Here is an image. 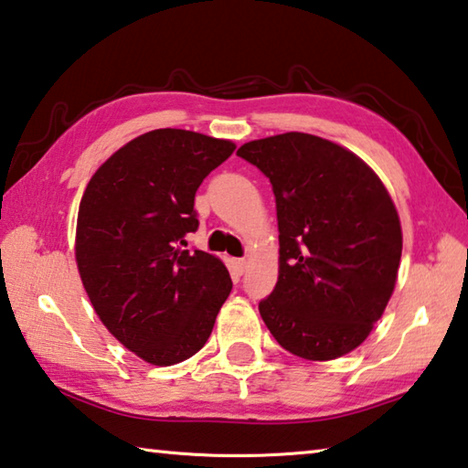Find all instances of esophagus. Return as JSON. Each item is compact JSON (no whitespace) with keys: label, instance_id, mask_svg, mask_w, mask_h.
<instances>
[{"label":"esophagus","instance_id":"1","mask_svg":"<svg viewBox=\"0 0 468 468\" xmlns=\"http://www.w3.org/2000/svg\"><path fill=\"white\" fill-rule=\"evenodd\" d=\"M233 268L237 274H243L245 271H248V262H245L243 258H237V260H233Z\"/></svg>","mask_w":468,"mask_h":468}]
</instances>
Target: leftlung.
<instances>
[{"instance_id": "obj_1", "label": "left lung", "mask_w": 468, "mask_h": 468, "mask_svg": "<svg viewBox=\"0 0 468 468\" xmlns=\"http://www.w3.org/2000/svg\"><path fill=\"white\" fill-rule=\"evenodd\" d=\"M237 154L271 179L276 200L279 281L260 315L297 357H343L394 291L402 253L394 202L357 154L312 133L253 140Z\"/></svg>"}]
</instances>
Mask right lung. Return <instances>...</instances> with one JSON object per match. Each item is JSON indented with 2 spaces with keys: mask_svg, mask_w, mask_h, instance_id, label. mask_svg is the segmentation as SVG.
Wrapping results in <instances>:
<instances>
[{
  "mask_svg": "<svg viewBox=\"0 0 468 468\" xmlns=\"http://www.w3.org/2000/svg\"><path fill=\"white\" fill-rule=\"evenodd\" d=\"M235 144L187 130H153L109 156L86 186L76 262L94 312L153 366L196 355L231 292L212 253L184 250L197 229L194 197Z\"/></svg>",
  "mask_w": 468,
  "mask_h": 468,
  "instance_id": "add662e5",
  "label": "right lung"
}]
</instances>
